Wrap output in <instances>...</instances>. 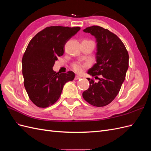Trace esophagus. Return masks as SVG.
Returning <instances> with one entry per match:
<instances>
[{"label":"esophagus","instance_id":"esophagus-1","mask_svg":"<svg viewBox=\"0 0 151 151\" xmlns=\"http://www.w3.org/2000/svg\"><path fill=\"white\" fill-rule=\"evenodd\" d=\"M81 79V77L79 76H75V80H78V79Z\"/></svg>","mask_w":151,"mask_h":151}]
</instances>
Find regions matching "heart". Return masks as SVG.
I'll use <instances>...</instances> for the list:
<instances>
[{
  "mask_svg": "<svg viewBox=\"0 0 151 151\" xmlns=\"http://www.w3.org/2000/svg\"><path fill=\"white\" fill-rule=\"evenodd\" d=\"M88 67V64L86 63L75 62L72 64V67L77 73H81L84 71L85 68Z\"/></svg>",
  "mask_w": 151,
  "mask_h": 151,
  "instance_id": "1",
  "label": "heart"
}]
</instances>
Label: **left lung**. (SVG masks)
Masks as SVG:
<instances>
[{"label": "left lung", "mask_w": 151, "mask_h": 151, "mask_svg": "<svg viewBox=\"0 0 151 151\" xmlns=\"http://www.w3.org/2000/svg\"><path fill=\"white\" fill-rule=\"evenodd\" d=\"M96 38V63L88 70L90 76H101L96 83L89 81V88L84 91L86 101L94 106L101 107L110 103L119 93L129 68V56L122 40L111 32L98 26L83 30Z\"/></svg>", "instance_id": "8db88e82"}]
</instances>
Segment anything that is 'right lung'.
<instances>
[{
  "label": "right lung",
  "instance_id": "right-lung-1",
  "mask_svg": "<svg viewBox=\"0 0 151 151\" xmlns=\"http://www.w3.org/2000/svg\"><path fill=\"white\" fill-rule=\"evenodd\" d=\"M81 28L50 26L29 42L22 59L24 85L31 101L40 108L53 104L60 98L63 86L73 81L72 71L60 74L53 70L58 57L64 53L67 41Z\"/></svg>",
  "mask_w": 151,
  "mask_h": 151
}]
</instances>
